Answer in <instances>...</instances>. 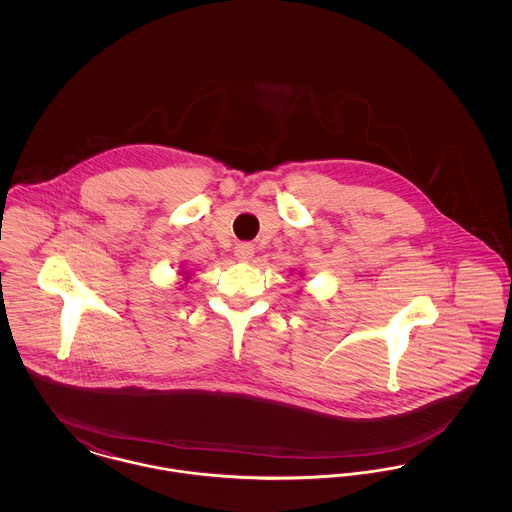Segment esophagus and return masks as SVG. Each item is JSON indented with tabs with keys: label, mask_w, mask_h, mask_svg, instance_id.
<instances>
[{
	"label": "esophagus",
	"mask_w": 512,
	"mask_h": 512,
	"mask_svg": "<svg viewBox=\"0 0 512 512\" xmlns=\"http://www.w3.org/2000/svg\"><path fill=\"white\" fill-rule=\"evenodd\" d=\"M234 255L240 261H249L253 257V245L251 244H238L234 247Z\"/></svg>",
	"instance_id": "34e87169"
}]
</instances>
